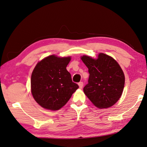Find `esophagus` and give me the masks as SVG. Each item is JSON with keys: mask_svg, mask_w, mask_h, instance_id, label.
<instances>
[{"mask_svg": "<svg viewBox=\"0 0 147 147\" xmlns=\"http://www.w3.org/2000/svg\"><path fill=\"white\" fill-rule=\"evenodd\" d=\"M78 85H79L80 88H83V82H80L78 83Z\"/></svg>", "mask_w": 147, "mask_h": 147, "instance_id": "esophagus-1", "label": "esophagus"}]
</instances>
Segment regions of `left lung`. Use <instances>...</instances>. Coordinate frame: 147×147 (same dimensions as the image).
<instances>
[{
	"label": "left lung",
	"instance_id": "obj_1",
	"mask_svg": "<svg viewBox=\"0 0 147 147\" xmlns=\"http://www.w3.org/2000/svg\"><path fill=\"white\" fill-rule=\"evenodd\" d=\"M82 61L88 68V83L83 88L85 94L99 109L111 107L123 93L125 77L117 61L100 53L96 59L83 55Z\"/></svg>",
	"mask_w": 147,
	"mask_h": 147
}]
</instances>
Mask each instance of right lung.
<instances>
[{
	"label": "right lung",
	"instance_id": "obj_1",
	"mask_svg": "<svg viewBox=\"0 0 147 147\" xmlns=\"http://www.w3.org/2000/svg\"><path fill=\"white\" fill-rule=\"evenodd\" d=\"M71 57L48 56L38 62L31 78L34 99L42 107L57 111L63 107L79 88L73 82L66 67Z\"/></svg>",
	"mask_w": 147,
	"mask_h": 147
}]
</instances>
